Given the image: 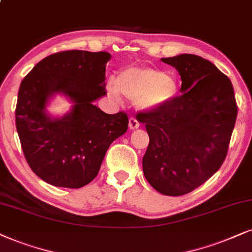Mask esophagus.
Wrapping results in <instances>:
<instances>
[{"label": "esophagus", "instance_id": "1", "mask_svg": "<svg viewBox=\"0 0 252 252\" xmlns=\"http://www.w3.org/2000/svg\"><path fill=\"white\" fill-rule=\"evenodd\" d=\"M139 126L138 121H137L135 117H130L129 119V129L130 130H135Z\"/></svg>", "mask_w": 252, "mask_h": 252}]
</instances>
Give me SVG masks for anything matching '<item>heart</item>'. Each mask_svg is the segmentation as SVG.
<instances>
[{
    "instance_id": "heart-1",
    "label": "heart",
    "mask_w": 252,
    "mask_h": 252,
    "mask_svg": "<svg viewBox=\"0 0 252 252\" xmlns=\"http://www.w3.org/2000/svg\"><path fill=\"white\" fill-rule=\"evenodd\" d=\"M180 85L174 75L152 67H129L117 80L109 79L107 92L113 100L122 101V95L136 101L139 110L149 111L167 106L179 93Z\"/></svg>"
}]
</instances>
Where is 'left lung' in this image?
I'll use <instances>...</instances> for the list:
<instances>
[{
  "instance_id": "obj_1",
  "label": "left lung",
  "mask_w": 252,
  "mask_h": 252,
  "mask_svg": "<svg viewBox=\"0 0 252 252\" xmlns=\"http://www.w3.org/2000/svg\"><path fill=\"white\" fill-rule=\"evenodd\" d=\"M181 76L183 94L156 110L139 114L150 143L143 172L157 192H192L221 167L237 117L234 88L214 63L194 55L163 58Z\"/></svg>"
}]
</instances>
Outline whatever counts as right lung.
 I'll return each mask as SVG.
<instances>
[{
	"label": "right lung",
	"instance_id": "obj_1",
	"mask_svg": "<svg viewBox=\"0 0 252 252\" xmlns=\"http://www.w3.org/2000/svg\"><path fill=\"white\" fill-rule=\"evenodd\" d=\"M108 52L72 50L40 60L18 91L16 129L29 166L57 187L80 189L100 171L111 143L128 130V116L109 115L93 102L107 94ZM57 94L72 108L63 117L47 113Z\"/></svg>",
	"mask_w": 252,
	"mask_h": 252
}]
</instances>
